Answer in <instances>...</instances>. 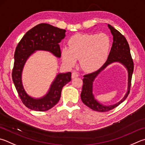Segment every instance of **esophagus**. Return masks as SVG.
<instances>
[{"label": "esophagus", "instance_id": "34e87169", "mask_svg": "<svg viewBox=\"0 0 145 145\" xmlns=\"http://www.w3.org/2000/svg\"><path fill=\"white\" fill-rule=\"evenodd\" d=\"M78 77V73L77 72H73L72 74V78H74L76 77Z\"/></svg>", "mask_w": 145, "mask_h": 145}]
</instances>
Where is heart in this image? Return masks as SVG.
Wrapping results in <instances>:
<instances>
[{"label": "heart", "instance_id": "heart-1", "mask_svg": "<svg viewBox=\"0 0 145 145\" xmlns=\"http://www.w3.org/2000/svg\"><path fill=\"white\" fill-rule=\"evenodd\" d=\"M69 47L61 50L63 60L68 67H73L80 59V67L84 70L93 72L105 63L110 49V39L106 34H78L71 37Z\"/></svg>", "mask_w": 145, "mask_h": 145}]
</instances>
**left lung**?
Returning <instances> with one entry per match:
<instances>
[{
    "label": "left lung",
    "mask_w": 145,
    "mask_h": 145,
    "mask_svg": "<svg viewBox=\"0 0 145 145\" xmlns=\"http://www.w3.org/2000/svg\"><path fill=\"white\" fill-rule=\"evenodd\" d=\"M111 33L113 35V44L108 57V59L105 63L99 68L98 70L91 73H89L84 75L83 86L81 93V99L86 106L90 108L94 111L99 112H106L110 111L115 107L118 106L120 103L127 98L130 92L131 79L134 70V63L130 52V48L127 40L125 37L122 35L119 31L110 25H108ZM114 62H120L127 68L128 72V92L125 97L117 104L104 106L97 101L94 98L92 94V85L93 82L95 77L107 65Z\"/></svg>",
    "instance_id": "1"
}]
</instances>
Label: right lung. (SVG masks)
Here are the masks:
<instances>
[{
    "label": "right lung",
    "mask_w": 145,
    "mask_h": 145,
    "mask_svg": "<svg viewBox=\"0 0 145 145\" xmlns=\"http://www.w3.org/2000/svg\"><path fill=\"white\" fill-rule=\"evenodd\" d=\"M65 32L64 29L47 23H41L28 31L16 48L12 78L21 100L29 109L39 112L51 109L58 103L63 86L72 80L71 72L59 73L47 93L39 99L28 95L22 81V71L25 62L35 51H47L57 57H61L59 43L65 38Z\"/></svg>",
    "instance_id": "right-lung-1"
}]
</instances>
